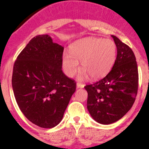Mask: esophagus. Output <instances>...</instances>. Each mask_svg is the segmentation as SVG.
<instances>
[{"instance_id":"34e87169","label":"esophagus","mask_w":149,"mask_h":149,"mask_svg":"<svg viewBox=\"0 0 149 149\" xmlns=\"http://www.w3.org/2000/svg\"><path fill=\"white\" fill-rule=\"evenodd\" d=\"M84 86V85L81 83H77V88H83Z\"/></svg>"}]
</instances>
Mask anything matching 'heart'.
Wrapping results in <instances>:
<instances>
[{"instance_id": "obj_1", "label": "heart", "mask_w": 149, "mask_h": 149, "mask_svg": "<svg viewBox=\"0 0 149 149\" xmlns=\"http://www.w3.org/2000/svg\"><path fill=\"white\" fill-rule=\"evenodd\" d=\"M117 47L111 39L85 38L70 45V54L64 52L62 65L65 74L72 77L79 70V62L83 69L79 79L87 74L91 79H99L110 72L115 62Z\"/></svg>"}]
</instances>
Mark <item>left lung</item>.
<instances>
[{"instance_id":"left-lung-1","label":"left lung","mask_w":149,"mask_h":149,"mask_svg":"<svg viewBox=\"0 0 149 149\" xmlns=\"http://www.w3.org/2000/svg\"><path fill=\"white\" fill-rule=\"evenodd\" d=\"M117 47V58L112 70L103 79L84 88L88 93L87 110L102 125L120 120L132 108L139 86V72L132 49L111 36Z\"/></svg>"}]
</instances>
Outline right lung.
<instances>
[{
    "mask_svg": "<svg viewBox=\"0 0 149 149\" xmlns=\"http://www.w3.org/2000/svg\"><path fill=\"white\" fill-rule=\"evenodd\" d=\"M64 48L49 35L34 37L15 61L12 88L20 110L31 123L52 128L60 122L76 83L62 70Z\"/></svg>",
    "mask_w": 149,
    "mask_h": 149,
    "instance_id": "obj_1",
    "label": "right lung"
}]
</instances>
